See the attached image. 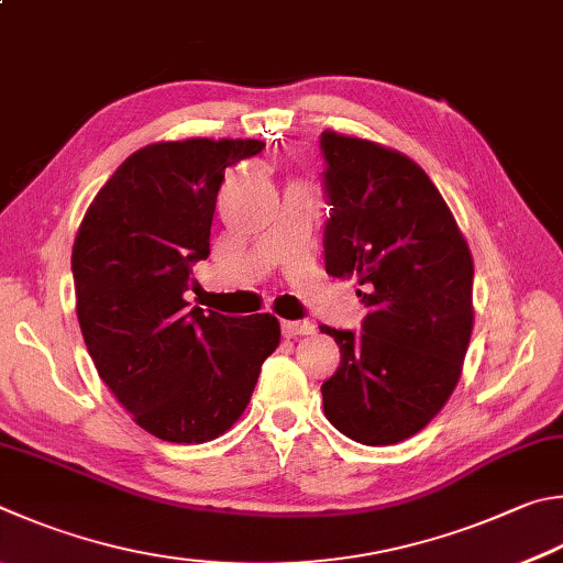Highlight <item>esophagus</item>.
Returning a JSON list of instances; mask_svg holds the SVG:
<instances>
[{"instance_id": "obj_1", "label": "esophagus", "mask_w": 563, "mask_h": 563, "mask_svg": "<svg viewBox=\"0 0 563 563\" xmlns=\"http://www.w3.org/2000/svg\"><path fill=\"white\" fill-rule=\"evenodd\" d=\"M280 330H283V334H285V336H302V334H312V332H314V322H310V320H295V322L285 320V322L280 324Z\"/></svg>"}]
</instances>
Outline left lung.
Masks as SVG:
<instances>
[{
	"instance_id": "1",
	"label": "left lung",
	"mask_w": 563,
	"mask_h": 563,
	"mask_svg": "<svg viewBox=\"0 0 563 563\" xmlns=\"http://www.w3.org/2000/svg\"><path fill=\"white\" fill-rule=\"evenodd\" d=\"M324 271L356 273L369 314L334 336L324 416L362 445L416 435L445 406L473 334V258L451 209L401 152L322 132Z\"/></svg>"
}]
</instances>
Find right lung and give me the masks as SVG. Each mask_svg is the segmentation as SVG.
<instances>
[{"label":"right lung","instance_id":"obj_1","mask_svg":"<svg viewBox=\"0 0 563 563\" xmlns=\"http://www.w3.org/2000/svg\"><path fill=\"white\" fill-rule=\"evenodd\" d=\"M261 140L157 142L96 194L70 255L80 332L100 379L147 433L213 441L246 411L280 342L273 314L189 308L191 268L209 258L223 172Z\"/></svg>","mask_w":563,"mask_h":563}]
</instances>
